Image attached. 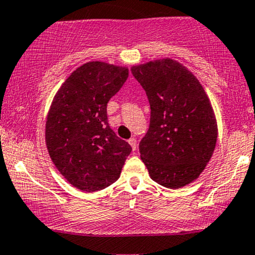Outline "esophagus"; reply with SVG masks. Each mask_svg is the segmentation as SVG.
Masks as SVG:
<instances>
[{
    "label": "esophagus",
    "mask_w": 255,
    "mask_h": 255,
    "mask_svg": "<svg viewBox=\"0 0 255 255\" xmlns=\"http://www.w3.org/2000/svg\"><path fill=\"white\" fill-rule=\"evenodd\" d=\"M128 142H129V145L131 146V150H133V151H135L136 150V139H135V137H130V139L129 140H128Z\"/></svg>",
    "instance_id": "obj_1"
}]
</instances>
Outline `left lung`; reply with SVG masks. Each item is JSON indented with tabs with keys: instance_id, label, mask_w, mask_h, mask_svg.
<instances>
[{
	"instance_id": "obj_1",
	"label": "left lung",
	"mask_w": 255,
	"mask_h": 255,
	"mask_svg": "<svg viewBox=\"0 0 255 255\" xmlns=\"http://www.w3.org/2000/svg\"><path fill=\"white\" fill-rule=\"evenodd\" d=\"M151 108L140 158L154 182L177 189L197 180L211 159L218 128L211 102L191 71L171 58L130 68Z\"/></svg>"
}]
</instances>
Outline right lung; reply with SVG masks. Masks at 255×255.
<instances>
[{
	"label": "right lung",
	"instance_id": "right-lung-1",
	"mask_svg": "<svg viewBox=\"0 0 255 255\" xmlns=\"http://www.w3.org/2000/svg\"><path fill=\"white\" fill-rule=\"evenodd\" d=\"M128 78L127 67L101 61L75 69L55 95L45 142L57 170L75 188L97 192L119 180L131 147L108 124L107 105Z\"/></svg>",
	"mask_w": 255,
	"mask_h": 255
}]
</instances>
